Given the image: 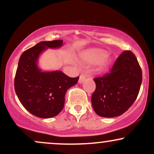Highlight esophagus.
<instances>
[{"mask_svg": "<svg viewBox=\"0 0 154 154\" xmlns=\"http://www.w3.org/2000/svg\"><path fill=\"white\" fill-rule=\"evenodd\" d=\"M86 78V76L85 75H83V74H82V75H80V76H79V83H82L83 81L85 80Z\"/></svg>", "mask_w": 154, "mask_h": 154, "instance_id": "obj_1", "label": "esophagus"}]
</instances>
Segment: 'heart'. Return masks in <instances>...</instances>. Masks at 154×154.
<instances>
[{
    "label": "heart",
    "mask_w": 154,
    "mask_h": 154,
    "mask_svg": "<svg viewBox=\"0 0 154 154\" xmlns=\"http://www.w3.org/2000/svg\"><path fill=\"white\" fill-rule=\"evenodd\" d=\"M106 53L104 51H97L86 57V60L91 63H100L101 68H104L109 63V59L106 56Z\"/></svg>",
    "instance_id": "b5f03b06"
}]
</instances>
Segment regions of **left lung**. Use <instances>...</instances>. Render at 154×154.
Instances as JSON below:
<instances>
[{
	"instance_id": "obj_1",
	"label": "left lung",
	"mask_w": 154,
	"mask_h": 154,
	"mask_svg": "<svg viewBox=\"0 0 154 154\" xmlns=\"http://www.w3.org/2000/svg\"><path fill=\"white\" fill-rule=\"evenodd\" d=\"M93 79L96 88L91 102L95 112L103 117H115L128 111L137 98L142 70L135 54L125 51L109 73Z\"/></svg>"
}]
</instances>
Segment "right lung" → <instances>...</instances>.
Instances as JSON below:
<instances>
[{"label":"right lung","instance_id":"right-lung-1","mask_svg":"<svg viewBox=\"0 0 154 154\" xmlns=\"http://www.w3.org/2000/svg\"><path fill=\"white\" fill-rule=\"evenodd\" d=\"M63 40L42 41L23 52L14 78V89L23 106L40 118H51L62 110L67 90L78 82L79 77H69L61 71L42 72L37 62L47 49L62 45Z\"/></svg>","mask_w":154,"mask_h":154}]
</instances>
